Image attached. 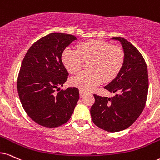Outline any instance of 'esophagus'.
<instances>
[{
  "label": "esophagus",
  "mask_w": 160,
  "mask_h": 160,
  "mask_svg": "<svg viewBox=\"0 0 160 160\" xmlns=\"http://www.w3.org/2000/svg\"><path fill=\"white\" fill-rule=\"evenodd\" d=\"M85 95V92H83L82 90H80V98H82Z\"/></svg>",
  "instance_id": "obj_1"
}]
</instances>
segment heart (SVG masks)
<instances>
[{"mask_svg": "<svg viewBox=\"0 0 160 160\" xmlns=\"http://www.w3.org/2000/svg\"><path fill=\"white\" fill-rule=\"evenodd\" d=\"M78 50L68 47L62 54V61L68 72L77 73L89 62V70L72 78L71 82L80 90L87 92L101 83L109 82L117 76L124 62V52L120 47L101 40H90L77 46Z\"/></svg>", "mask_w": 160, "mask_h": 160, "instance_id": "b5f03b06", "label": "heart"}]
</instances>
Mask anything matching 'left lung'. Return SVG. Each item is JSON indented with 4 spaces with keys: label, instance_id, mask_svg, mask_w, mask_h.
Here are the masks:
<instances>
[{
    "label": "left lung",
    "instance_id": "obj_1",
    "mask_svg": "<svg viewBox=\"0 0 160 160\" xmlns=\"http://www.w3.org/2000/svg\"><path fill=\"white\" fill-rule=\"evenodd\" d=\"M112 39L120 42L125 55L120 72L104 87L116 94L112 98L94 94L95 102L90 112L97 126L109 132H117L131 126L142 112L148 91V76L140 52L124 38Z\"/></svg>",
    "mask_w": 160,
    "mask_h": 160
}]
</instances>
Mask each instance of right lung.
Segmentation results:
<instances>
[{
    "label": "right lung",
    "instance_id": "right-lung-1",
    "mask_svg": "<svg viewBox=\"0 0 160 160\" xmlns=\"http://www.w3.org/2000/svg\"><path fill=\"white\" fill-rule=\"evenodd\" d=\"M75 36L51 33L32 45L24 57L17 81L20 100L26 114L38 124L54 128L68 122L80 98L79 90H60L68 73L62 54Z\"/></svg>",
    "mask_w": 160,
    "mask_h": 160
}]
</instances>
